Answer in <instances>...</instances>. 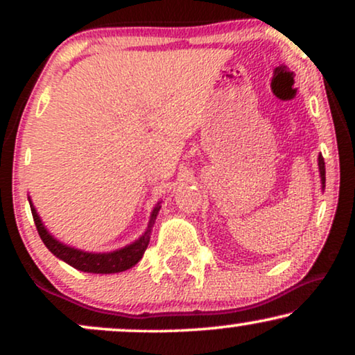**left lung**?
I'll use <instances>...</instances> for the list:
<instances>
[{
  "instance_id": "obj_1",
  "label": "left lung",
  "mask_w": 355,
  "mask_h": 355,
  "mask_svg": "<svg viewBox=\"0 0 355 355\" xmlns=\"http://www.w3.org/2000/svg\"><path fill=\"white\" fill-rule=\"evenodd\" d=\"M318 169H320V178H322V184H323V189H324V159L322 155L318 157Z\"/></svg>"
}]
</instances>
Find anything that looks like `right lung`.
Here are the masks:
<instances>
[{"instance_id":"add662e5","label":"right lung","mask_w":355,"mask_h":355,"mask_svg":"<svg viewBox=\"0 0 355 355\" xmlns=\"http://www.w3.org/2000/svg\"><path fill=\"white\" fill-rule=\"evenodd\" d=\"M28 203H31V210L33 221H35L37 231L40 234L43 244L46 245V249L51 252L53 255H56L58 259L66 261L67 265L74 266L76 270L87 271V273H101V275H110V273H119V271H125L132 268L135 263H139V260L144 257V252L147 250V245L150 242V236H152V227L155 225V220H157V215L159 211V203L153 208L152 215H150V221L147 230L142 236L139 237L137 241L132 242V244L123 247L119 250L106 252V254H92V252H84L79 249H74V247H69L62 244L58 239H55L50 232L46 231V227L43 226V223L38 216L35 207L32 205L31 198H28Z\"/></svg>"}]
</instances>
